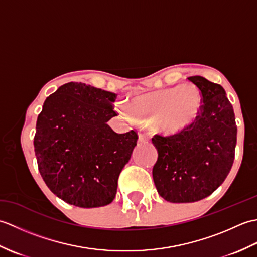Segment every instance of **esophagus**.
<instances>
[{
  "instance_id": "obj_1",
  "label": "esophagus",
  "mask_w": 257,
  "mask_h": 257,
  "mask_svg": "<svg viewBox=\"0 0 257 257\" xmlns=\"http://www.w3.org/2000/svg\"><path fill=\"white\" fill-rule=\"evenodd\" d=\"M138 138H139L140 143H147V141H149V139H150L149 136L146 135V134H139Z\"/></svg>"
}]
</instances>
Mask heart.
Wrapping results in <instances>:
<instances>
[{"label":"heart","instance_id":"1","mask_svg":"<svg viewBox=\"0 0 257 257\" xmlns=\"http://www.w3.org/2000/svg\"><path fill=\"white\" fill-rule=\"evenodd\" d=\"M202 106L203 97L200 89L193 84H185L133 97L128 102L132 116L122 107L118 106L117 110L139 123L155 124L163 134L176 135L196 122Z\"/></svg>","mask_w":257,"mask_h":257}]
</instances>
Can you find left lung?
<instances>
[{
  "label": "left lung",
  "mask_w": 257,
  "mask_h": 257,
  "mask_svg": "<svg viewBox=\"0 0 257 257\" xmlns=\"http://www.w3.org/2000/svg\"><path fill=\"white\" fill-rule=\"evenodd\" d=\"M188 79L203 97L199 119L182 133L152 138L158 151L152 177L158 193L171 203L211 195L230 173L235 155V114L224 88L202 76Z\"/></svg>",
  "instance_id": "1"
}]
</instances>
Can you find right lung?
Listing matches in <instances>:
<instances>
[{
  "instance_id": "right-lung-1",
  "label": "right lung",
  "mask_w": 257,
  "mask_h": 257,
  "mask_svg": "<svg viewBox=\"0 0 257 257\" xmlns=\"http://www.w3.org/2000/svg\"><path fill=\"white\" fill-rule=\"evenodd\" d=\"M116 94L83 83H67L46 98L34 137L38 170L52 192L68 204L111 203L118 178L137 146L134 130L117 134L107 121Z\"/></svg>"
}]
</instances>
